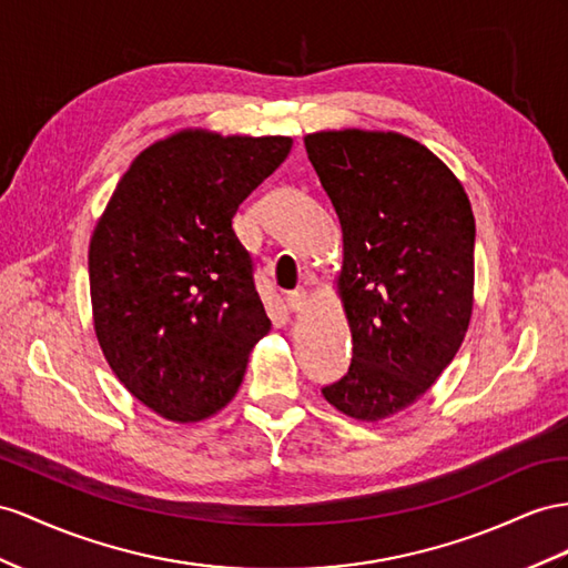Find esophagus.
<instances>
[{
	"label": "esophagus",
	"mask_w": 568,
	"mask_h": 568,
	"mask_svg": "<svg viewBox=\"0 0 568 568\" xmlns=\"http://www.w3.org/2000/svg\"><path fill=\"white\" fill-rule=\"evenodd\" d=\"M285 302L293 312H302L304 307H307V293H304V290H293V293H287Z\"/></svg>",
	"instance_id": "obj_1"
}]
</instances>
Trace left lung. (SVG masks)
<instances>
[{"label":"left lung","mask_w":568,"mask_h":568,"mask_svg":"<svg viewBox=\"0 0 568 568\" xmlns=\"http://www.w3.org/2000/svg\"><path fill=\"white\" fill-rule=\"evenodd\" d=\"M304 149L338 213L336 295L351 369L322 394L357 423L425 396L456 357L475 304V215L460 180L427 145L376 129H324Z\"/></svg>","instance_id":"1"}]
</instances>
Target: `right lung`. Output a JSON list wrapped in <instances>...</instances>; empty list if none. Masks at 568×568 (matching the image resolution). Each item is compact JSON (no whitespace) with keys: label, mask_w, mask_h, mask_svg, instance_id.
I'll use <instances>...</instances> for the list:
<instances>
[{"label":"right lung","mask_w":568,"mask_h":568,"mask_svg":"<svg viewBox=\"0 0 568 568\" xmlns=\"http://www.w3.org/2000/svg\"><path fill=\"white\" fill-rule=\"evenodd\" d=\"M290 149V136L180 129L132 160L98 217V345L129 394L170 423L221 413L271 331L232 215Z\"/></svg>","instance_id":"1"}]
</instances>
